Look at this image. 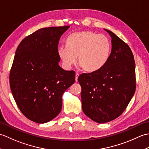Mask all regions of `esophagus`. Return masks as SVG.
<instances>
[{
    "label": "esophagus",
    "mask_w": 149,
    "mask_h": 149,
    "mask_svg": "<svg viewBox=\"0 0 149 149\" xmlns=\"http://www.w3.org/2000/svg\"><path fill=\"white\" fill-rule=\"evenodd\" d=\"M79 74H78V73H76V74H75V81H77V79H78V77H79Z\"/></svg>",
    "instance_id": "1"
}]
</instances>
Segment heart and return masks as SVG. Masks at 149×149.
<instances>
[{
  "label": "heart",
  "instance_id": "1",
  "mask_svg": "<svg viewBox=\"0 0 149 149\" xmlns=\"http://www.w3.org/2000/svg\"><path fill=\"white\" fill-rule=\"evenodd\" d=\"M66 46H60L57 53L66 69L75 64L85 71L94 72L106 64L111 52L108 38L91 31H82L71 34L66 41Z\"/></svg>",
  "mask_w": 149,
  "mask_h": 149
}]
</instances>
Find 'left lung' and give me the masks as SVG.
Masks as SVG:
<instances>
[{
  "label": "left lung",
  "mask_w": 149,
  "mask_h": 149,
  "mask_svg": "<svg viewBox=\"0 0 149 149\" xmlns=\"http://www.w3.org/2000/svg\"><path fill=\"white\" fill-rule=\"evenodd\" d=\"M111 52L98 70L78 77L81 86L82 109L93 121H111L123 112L136 90L135 62L130 47L111 31Z\"/></svg>",
  "instance_id": "obj_1"
}]
</instances>
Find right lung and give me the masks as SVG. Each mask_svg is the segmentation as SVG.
Returning a JSON list of instances; mask_svg holds the SVG:
<instances>
[{
  "label": "right lung",
  "mask_w": 149,
  "mask_h": 149,
  "mask_svg": "<svg viewBox=\"0 0 149 149\" xmlns=\"http://www.w3.org/2000/svg\"><path fill=\"white\" fill-rule=\"evenodd\" d=\"M70 26L42 28L22 40L9 74L14 99L28 119L44 123L59 115L63 93L75 83L74 71L59 65V40Z\"/></svg>",
  "instance_id": "right-lung-1"
}]
</instances>
